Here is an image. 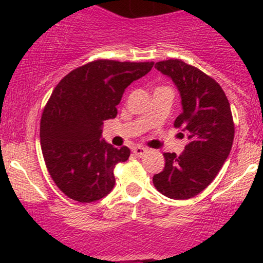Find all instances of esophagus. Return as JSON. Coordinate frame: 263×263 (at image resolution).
<instances>
[{
  "label": "esophagus",
  "mask_w": 263,
  "mask_h": 263,
  "mask_svg": "<svg viewBox=\"0 0 263 263\" xmlns=\"http://www.w3.org/2000/svg\"><path fill=\"white\" fill-rule=\"evenodd\" d=\"M147 152H148V149L144 148V147L136 146V147H134V148H132V153H134L136 157H140V158H141V157L146 156Z\"/></svg>",
  "instance_id": "esophagus-1"
}]
</instances>
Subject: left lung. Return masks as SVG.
Returning a JSON list of instances; mask_svg holds the SVG:
<instances>
[{
    "mask_svg": "<svg viewBox=\"0 0 263 263\" xmlns=\"http://www.w3.org/2000/svg\"><path fill=\"white\" fill-rule=\"evenodd\" d=\"M155 68L179 90L183 111L174 127L189 143L180 156L163 155L164 170L153 176V184L165 197L184 200L203 192L221 170L234 142V120L224 90L209 75L179 59L158 62Z\"/></svg>",
    "mask_w": 263,
    "mask_h": 263,
    "instance_id": "8db88e82",
    "label": "left lung"
}]
</instances>
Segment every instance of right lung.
I'll return each instance as SVG.
<instances>
[{
	"label": "right lung",
	"instance_id": "1",
	"mask_svg": "<svg viewBox=\"0 0 263 263\" xmlns=\"http://www.w3.org/2000/svg\"><path fill=\"white\" fill-rule=\"evenodd\" d=\"M153 64L93 60L71 70L53 90L39 136L47 170L68 198L91 203L112 190L115 167L131 152L101 141L102 125L116 117L126 87Z\"/></svg>",
	"mask_w": 263,
	"mask_h": 263
}]
</instances>
